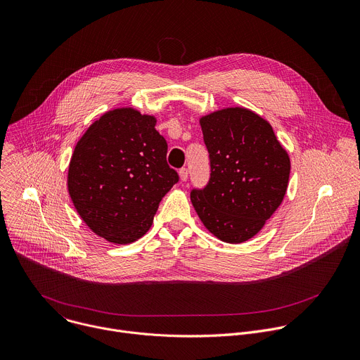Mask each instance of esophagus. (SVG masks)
<instances>
[{
	"instance_id": "esophagus-1",
	"label": "esophagus",
	"mask_w": 360,
	"mask_h": 360,
	"mask_svg": "<svg viewBox=\"0 0 360 360\" xmlns=\"http://www.w3.org/2000/svg\"><path fill=\"white\" fill-rule=\"evenodd\" d=\"M188 175H189V171L186 168H182L179 169V178L182 182H186L188 181Z\"/></svg>"
}]
</instances>
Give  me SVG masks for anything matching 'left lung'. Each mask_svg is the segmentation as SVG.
I'll return each mask as SVG.
<instances>
[{
  "label": "left lung",
  "instance_id": "8db88e82",
  "mask_svg": "<svg viewBox=\"0 0 360 360\" xmlns=\"http://www.w3.org/2000/svg\"><path fill=\"white\" fill-rule=\"evenodd\" d=\"M210 179L191 192L203 226L224 243L255 237L281 205L290 178L288 153L271 124L245 107L202 115Z\"/></svg>",
  "mask_w": 360,
  "mask_h": 360
}]
</instances>
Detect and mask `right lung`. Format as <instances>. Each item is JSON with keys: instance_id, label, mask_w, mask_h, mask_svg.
Here are the masks:
<instances>
[{"instance_id": "add662e5", "label": "right lung", "mask_w": 360, "mask_h": 360, "mask_svg": "<svg viewBox=\"0 0 360 360\" xmlns=\"http://www.w3.org/2000/svg\"><path fill=\"white\" fill-rule=\"evenodd\" d=\"M157 118L133 107L104 112L77 141L68 191L82 220L114 245L144 236L161 199L178 182L167 164Z\"/></svg>"}]
</instances>
